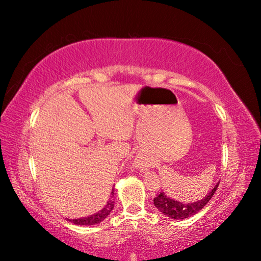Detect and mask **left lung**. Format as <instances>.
Wrapping results in <instances>:
<instances>
[{
	"instance_id": "left-lung-1",
	"label": "left lung",
	"mask_w": 261,
	"mask_h": 261,
	"mask_svg": "<svg viewBox=\"0 0 261 261\" xmlns=\"http://www.w3.org/2000/svg\"><path fill=\"white\" fill-rule=\"evenodd\" d=\"M219 184L220 181L213 187V190L211 191L206 196L198 199L196 202L184 204V203L174 201L173 198H169L166 196L164 192H160L158 195L153 198V204L154 206L160 211V212L165 215H167L168 218L176 219V220L187 219L190 218V216L198 213L199 211H201L205 205L208 203L210 199L214 195L215 191L218 190Z\"/></svg>"
}]
</instances>
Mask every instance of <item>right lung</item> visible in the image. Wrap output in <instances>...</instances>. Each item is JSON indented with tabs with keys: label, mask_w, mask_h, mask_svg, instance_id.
Masks as SVG:
<instances>
[{
	"label": "right lung",
	"mask_w": 261,
	"mask_h": 261,
	"mask_svg": "<svg viewBox=\"0 0 261 261\" xmlns=\"http://www.w3.org/2000/svg\"><path fill=\"white\" fill-rule=\"evenodd\" d=\"M114 194V190H112V195ZM114 206V199H110L108 204L99 211L98 213L94 214L92 216H87V218H83V219H74L70 220L68 219L69 222H73L74 224H79V225H93V224H97L99 222H102L104 219H107V216L111 213V211L113 210Z\"/></svg>",
	"instance_id": "obj_1"
}]
</instances>
